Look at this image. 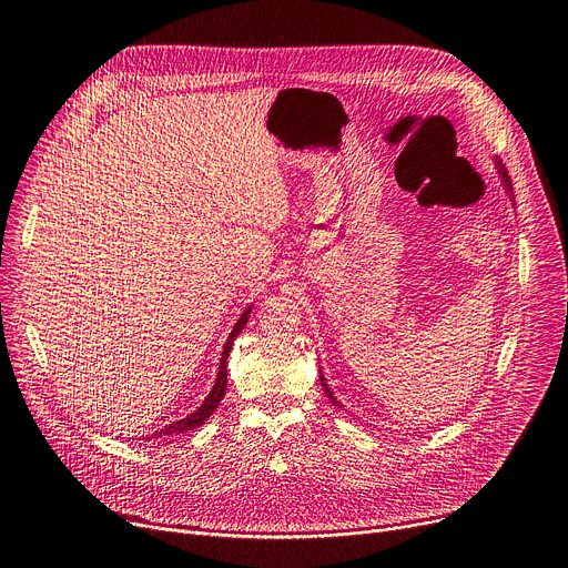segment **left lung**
Instances as JSON below:
<instances>
[{
    "instance_id": "left-lung-1",
    "label": "left lung",
    "mask_w": 568,
    "mask_h": 568,
    "mask_svg": "<svg viewBox=\"0 0 568 568\" xmlns=\"http://www.w3.org/2000/svg\"><path fill=\"white\" fill-rule=\"evenodd\" d=\"M495 166H497V173H499V178H501V184H504V189H506V194L510 196V201H516V199H513V184H510V178H508V173H506V166L501 164V161H495ZM318 374H321V369H318ZM321 386H323V390H326V395L331 397V402L335 404V407H339V402H337V397L333 395V390L328 388L326 379H323V374H321Z\"/></svg>"
}]
</instances>
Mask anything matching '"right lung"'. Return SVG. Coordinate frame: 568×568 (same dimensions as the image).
Masks as SVG:
<instances>
[{
    "label": "right lung",
    "mask_w": 568,
    "mask_h": 568,
    "mask_svg": "<svg viewBox=\"0 0 568 568\" xmlns=\"http://www.w3.org/2000/svg\"><path fill=\"white\" fill-rule=\"evenodd\" d=\"M250 314H252V305H250L245 312L240 314V318L235 321L233 331L229 333V339H226L224 351H222V361H220L217 379H214V386H212V390L207 393V397L203 399L201 407H199L194 414H189L186 418H180V420H175V423H171V425H164V427H161L159 432H154V435H152L150 439H156V437H169V435H182V432L196 429V427H201V425H203V423L214 414V409L220 407V404H222V397L226 395V384H229L226 361H229V354H231V346H233V339L242 333V328H245V323L250 321Z\"/></svg>",
    "instance_id": "right-lung-1"
}]
</instances>
